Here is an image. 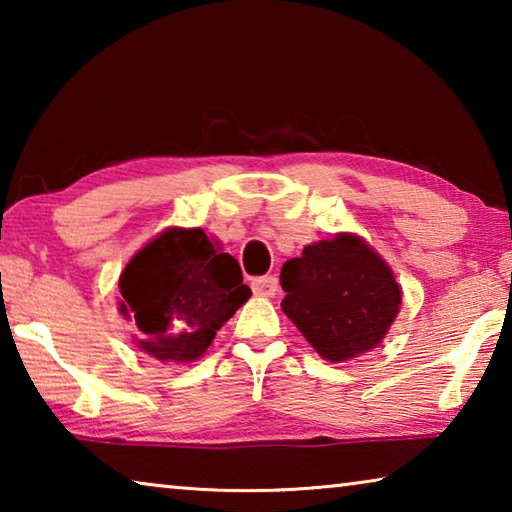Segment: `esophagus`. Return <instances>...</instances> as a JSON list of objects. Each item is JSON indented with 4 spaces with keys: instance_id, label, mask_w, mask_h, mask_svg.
Returning <instances> with one entry per match:
<instances>
[{
    "instance_id": "obj_1",
    "label": "esophagus",
    "mask_w": 512,
    "mask_h": 512,
    "mask_svg": "<svg viewBox=\"0 0 512 512\" xmlns=\"http://www.w3.org/2000/svg\"><path fill=\"white\" fill-rule=\"evenodd\" d=\"M253 291L257 293V296H275V293H277V277L275 275L255 277Z\"/></svg>"
}]
</instances>
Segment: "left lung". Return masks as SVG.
Returning <instances> with one entry per match:
<instances>
[{
	"label": "left lung",
	"instance_id": "1",
	"mask_svg": "<svg viewBox=\"0 0 512 512\" xmlns=\"http://www.w3.org/2000/svg\"><path fill=\"white\" fill-rule=\"evenodd\" d=\"M282 309L327 361H345L384 339L402 291L375 250L354 235L307 246L284 262Z\"/></svg>",
	"mask_w": 512,
	"mask_h": 512
}]
</instances>
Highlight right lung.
Returning a JSON list of instances; mask_svg holds the SVG:
<instances>
[{"label": "right lung", "mask_w": 512, "mask_h": 512, "mask_svg": "<svg viewBox=\"0 0 512 512\" xmlns=\"http://www.w3.org/2000/svg\"><path fill=\"white\" fill-rule=\"evenodd\" d=\"M121 316L140 348L160 361H194L250 298L239 262L219 253L201 228L167 230L119 277Z\"/></svg>", "instance_id": "right-lung-1"}]
</instances>
